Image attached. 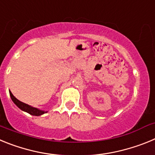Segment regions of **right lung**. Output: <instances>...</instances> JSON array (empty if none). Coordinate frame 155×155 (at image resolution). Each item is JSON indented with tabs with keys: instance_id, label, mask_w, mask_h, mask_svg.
<instances>
[{
	"instance_id": "add662e5",
	"label": "right lung",
	"mask_w": 155,
	"mask_h": 155,
	"mask_svg": "<svg viewBox=\"0 0 155 155\" xmlns=\"http://www.w3.org/2000/svg\"><path fill=\"white\" fill-rule=\"evenodd\" d=\"M9 94H10V96L12 100L13 101V102L17 105L19 109H21V110L24 111V112H26V113H29L30 115H32V116H41V115L44 114V113H47V111H44V110H41V109H37V108L32 107L31 105H28V104H25L24 102H21V101H19L18 99L15 98V97L14 96L12 93L9 91Z\"/></svg>"
}]
</instances>
